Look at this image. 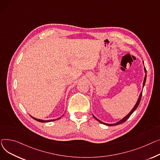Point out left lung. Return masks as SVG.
Masks as SVG:
<instances>
[{
  "label": "left lung",
  "instance_id": "8db88e82",
  "mask_svg": "<svg viewBox=\"0 0 160 160\" xmlns=\"http://www.w3.org/2000/svg\"><path fill=\"white\" fill-rule=\"evenodd\" d=\"M143 64H144V62L143 61ZM144 71H145V78H144V81H143V88L144 87V86H145V82H146V79H147V70H146V68H145V67H144ZM142 92L143 91H142L141 92V93H140V94H139V98H138V101H137V102H136V105H134V107H133V108L131 110V111L129 112V113L125 116V117H124L123 119H121V120H119V121H118L117 123H113V124H108V123H104V122H102L101 121H100L99 119H98L97 118H96L93 115V118H94L98 121H99V123H102V124H103V125H107V126H115V125H120V124H121V123H124V122H125L128 119V118L132 115V114L133 113V112L136 110V108H138V105H139V102H140V101H141V99H142Z\"/></svg>",
  "mask_w": 160,
  "mask_h": 160
}]
</instances>
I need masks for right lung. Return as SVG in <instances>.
Instances as JSON below:
<instances>
[{
	"instance_id": "right-lung-1",
	"label": "right lung",
	"mask_w": 160,
	"mask_h": 160,
	"mask_svg": "<svg viewBox=\"0 0 160 160\" xmlns=\"http://www.w3.org/2000/svg\"><path fill=\"white\" fill-rule=\"evenodd\" d=\"M33 119H34L35 120H36V121H39V122H41V123H48V122H51V121H55V120H57V119H60L61 118H58V119H50V120H42V119H37V118H33V116H30Z\"/></svg>"
}]
</instances>
